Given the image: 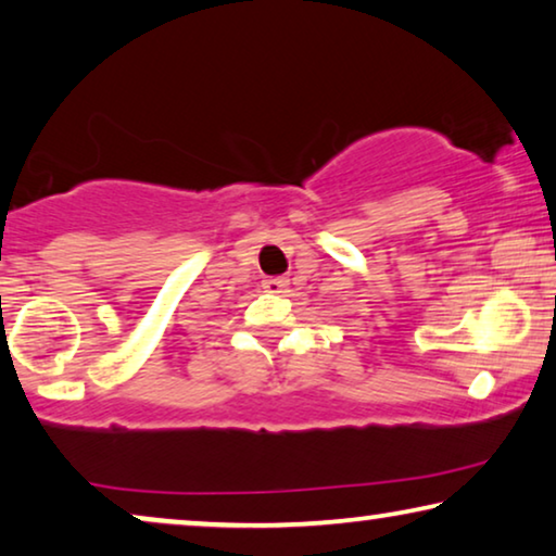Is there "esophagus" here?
Masks as SVG:
<instances>
[{"label": "esophagus", "instance_id": "esophagus-1", "mask_svg": "<svg viewBox=\"0 0 556 556\" xmlns=\"http://www.w3.org/2000/svg\"><path fill=\"white\" fill-rule=\"evenodd\" d=\"M286 288H288V278L283 276H273L263 280V290H266V293H286Z\"/></svg>", "mask_w": 556, "mask_h": 556}]
</instances>
